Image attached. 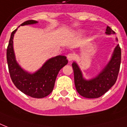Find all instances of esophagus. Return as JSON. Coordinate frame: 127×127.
Masks as SVG:
<instances>
[{"mask_svg": "<svg viewBox=\"0 0 127 127\" xmlns=\"http://www.w3.org/2000/svg\"><path fill=\"white\" fill-rule=\"evenodd\" d=\"M67 58L69 62H71V61L73 60V59H74V56H73V54L70 53V54H67Z\"/></svg>", "mask_w": 127, "mask_h": 127, "instance_id": "34e87169", "label": "esophagus"}]
</instances>
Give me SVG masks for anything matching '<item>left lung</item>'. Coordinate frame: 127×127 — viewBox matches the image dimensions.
Segmentation results:
<instances>
[{"label":"left lung","instance_id":"left-lung-1","mask_svg":"<svg viewBox=\"0 0 127 127\" xmlns=\"http://www.w3.org/2000/svg\"><path fill=\"white\" fill-rule=\"evenodd\" d=\"M105 34L111 35L115 34V32L109 26H107ZM116 40L117 41V38H116ZM121 61V50L118 44L106 66L96 77L89 80L83 78L79 66L75 62L73 63L75 86L79 95L89 99L98 98L104 95L111 88L117 79Z\"/></svg>","mask_w":127,"mask_h":127}]
</instances>
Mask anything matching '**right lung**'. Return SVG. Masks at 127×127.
Returning a JSON list of instances; mask_svg holds the SVG:
<instances>
[{
    "instance_id": "right-lung-1",
    "label": "right lung",
    "mask_w": 127,
    "mask_h": 127,
    "mask_svg": "<svg viewBox=\"0 0 127 127\" xmlns=\"http://www.w3.org/2000/svg\"><path fill=\"white\" fill-rule=\"evenodd\" d=\"M38 22L30 20L20 26ZM17 28L12 32L6 50V59L10 75L16 87L24 94L34 97L43 98L52 93L59 71L67 64L66 57L58 56L49 59L43 66L34 73L24 71L16 60L13 49V38Z\"/></svg>"
}]
</instances>
